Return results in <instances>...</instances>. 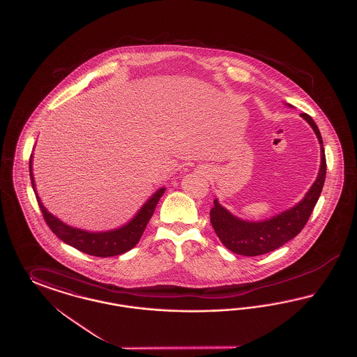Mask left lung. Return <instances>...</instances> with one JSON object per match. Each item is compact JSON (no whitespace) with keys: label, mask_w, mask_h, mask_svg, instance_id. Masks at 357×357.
I'll return each mask as SVG.
<instances>
[{"label":"left lung","mask_w":357,"mask_h":357,"mask_svg":"<svg viewBox=\"0 0 357 357\" xmlns=\"http://www.w3.org/2000/svg\"><path fill=\"white\" fill-rule=\"evenodd\" d=\"M301 116L310 124L321 146V166L317 179L309 188L300 204L265 221L249 222L239 220L218 204V199H215L213 208L210 210V221L222 243L230 252L248 257L266 255L281 248L288 241L296 237L304 229L309 220L323 190L326 174V160L323 137L319 127L307 114H301Z\"/></svg>","instance_id":"8db88e82"}]
</instances>
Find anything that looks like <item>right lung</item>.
Segmentation results:
<instances>
[{
    "label": "right lung",
    "instance_id": "obj_1",
    "mask_svg": "<svg viewBox=\"0 0 357 357\" xmlns=\"http://www.w3.org/2000/svg\"><path fill=\"white\" fill-rule=\"evenodd\" d=\"M29 171H31V181H32V187L36 194V199L38 202L43 217L52 231L63 242L70 245L72 248L95 257H114V255H123L131 250L132 248H135L147 223L153 217L156 204L166 190L165 187L159 188L153 197L143 204V207L139 210V213L132 218V221L128 222L127 225L111 231L91 233V231L70 227L64 222L52 215L51 213L44 207V204H41L36 192V187H34L36 185H34L33 174H32V156L29 159Z\"/></svg>",
    "mask_w": 357,
    "mask_h": 357
}]
</instances>
